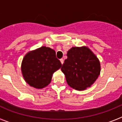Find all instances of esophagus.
I'll return each mask as SVG.
<instances>
[{"label":"esophagus","instance_id":"1","mask_svg":"<svg viewBox=\"0 0 122 122\" xmlns=\"http://www.w3.org/2000/svg\"><path fill=\"white\" fill-rule=\"evenodd\" d=\"M60 60V62H61V63H62V64H63V59H61Z\"/></svg>","mask_w":122,"mask_h":122}]
</instances>
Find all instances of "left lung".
Segmentation results:
<instances>
[{
    "instance_id": "left-lung-1",
    "label": "left lung",
    "mask_w": 122,
    "mask_h": 122,
    "mask_svg": "<svg viewBox=\"0 0 122 122\" xmlns=\"http://www.w3.org/2000/svg\"><path fill=\"white\" fill-rule=\"evenodd\" d=\"M66 55L61 70L68 84L77 90L90 87L100 73V63L97 56L86 46L73 47Z\"/></svg>"
}]
</instances>
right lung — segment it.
Masks as SVG:
<instances>
[{
    "mask_svg": "<svg viewBox=\"0 0 122 122\" xmlns=\"http://www.w3.org/2000/svg\"><path fill=\"white\" fill-rule=\"evenodd\" d=\"M62 66L54 49L42 46L24 56L21 71L24 80L31 87L43 89L49 85L52 74Z\"/></svg>",
    "mask_w": 122,
    "mask_h": 122,
    "instance_id": "obj_1",
    "label": "right lung"
}]
</instances>
